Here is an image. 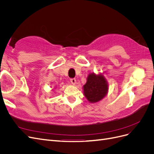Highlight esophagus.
Wrapping results in <instances>:
<instances>
[{
	"mask_svg": "<svg viewBox=\"0 0 154 154\" xmlns=\"http://www.w3.org/2000/svg\"><path fill=\"white\" fill-rule=\"evenodd\" d=\"M71 82L72 85H75L76 83V80L75 78H72V79H71Z\"/></svg>",
	"mask_w": 154,
	"mask_h": 154,
	"instance_id": "esophagus-1",
	"label": "esophagus"
}]
</instances>
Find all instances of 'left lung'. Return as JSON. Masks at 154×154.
Listing matches in <instances>:
<instances>
[{
    "label": "left lung",
    "instance_id": "1",
    "mask_svg": "<svg viewBox=\"0 0 154 154\" xmlns=\"http://www.w3.org/2000/svg\"><path fill=\"white\" fill-rule=\"evenodd\" d=\"M83 94L91 103H97L107 94L109 91L108 82L103 74L90 73L87 78V82L83 86Z\"/></svg>",
    "mask_w": 154,
    "mask_h": 154
}]
</instances>
